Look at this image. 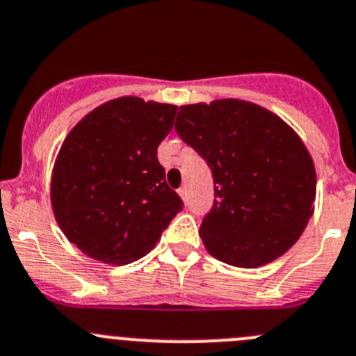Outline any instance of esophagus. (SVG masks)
I'll return each mask as SVG.
<instances>
[{"label": "esophagus", "mask_w": 356, "mask_h": 356, "mask_svg": "<svg viewBox=\"0 0 356 356\" xmlns=\"http://www.w3.org/2000/svg\"><path fill=\"white\" fill-rule=\"evenodd\" d=\"M178 194L181 195V200H184V201L188 200V188L187 187H181L180 191H178Z\"/></svg>", "instance_id": "1"}]
</instances>
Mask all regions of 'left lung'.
I'll return each instance as SVG.
<instances>
[{"label":"left lung","instance_id":"obj_1","mask_svg":"<svg viewBox=\"0 0 356 356\" xmlns=\"http://www.w3.org/2000/svg\"><path fill=\"white\" fill-rule=\"evenodd\" d=\"M175 130L213 178L200 233L211 256L256 268L295 245L312 215L316 172L282 120L254 104L218 100L181 106Z\"/></svg>","mask_w":356,"mask_h":356}]
</instances>
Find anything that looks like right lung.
<instances>
[{
  "label": "right lung",
  "instance_id": "right-lung-1",
  "mask_svg": "<svg viewBox=\"0 0 356 356\" xmlns=\"http://www.w3.org/2000/svg\"><path fill=\"white\" fill-rule=\"evenodd\" d=\"M175 114L176 106L123 97L91 111L65 139L52 171V210L65 236L93 259H139L184 210L156 159Z\"/></svg>",
  "mask_w": 356,
  "mask_h": 356
}]
</instances>
